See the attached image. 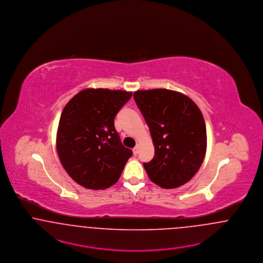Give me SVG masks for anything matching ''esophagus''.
<instances>
[{"instance_id": "obj_1", "label": "esophagus", "mask_w": 263, "mask_h": 263, "mask_svg": "<svg viewBox=\"0 0 263 263\" xmlns=\"http://www.w3.org/2000/svg\"><path fill=\"white\" fill-rule=\"evenodd\" d=\"M138 150H139V146L137 145L135 148L133 149V151H134V154L135 155H137V153H138Z\"/></svg>"}]
</instances>
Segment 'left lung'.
<instances>
[{"label":"left lung","mask_w":263,"mask_h":263,"mask_svg":"<svg viewBox=\"0 0 263 263\" xmlns=\"http://www.w3.org/2000/svg\"><path fill=\"white\" fill-rule=\"evenodd\" d=\"M134 98L155 148L153 159L143 164L149 179L163 189L187 183L205 156V122L199 108L186 95L169 89L138 90Z\"/></svg>","instance_id":"left-lung-1"}]
</instances>
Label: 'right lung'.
I'll use <instances>...</instances> for the list:
<instances>
[{
	"mask_svg": "<svg viewBox=\"0 0 263 263\" xmlns=\"http://www.w3.org/2000/svg\"><path fill=\"white\" fill-rule=\"evenodd\" d=\"M133 92L87 88L65 106L59 122L57 151L70 178L90 190H105L118 182L133 155L114 126L120 109Z\"/></svg>",
	"mask_w": 263,
	"mask_h": 263,
	"instance_id": "obj_1",
	"label": "right lung"
}]
</instances>
